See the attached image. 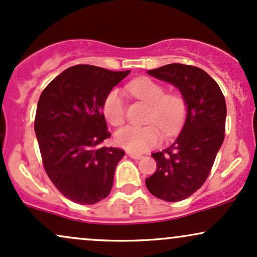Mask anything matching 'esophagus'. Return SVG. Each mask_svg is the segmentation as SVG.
Listing matches in <instances>:
<instances>
[{
    "mask_svg": "<svg viewBox=\"0 0 257 257\" xmlns=\"http://www.w3.org/2000/svg\"><path fill=\"white\" fill-rule=\"evenodd\" d=\"M128 156L133 159H141L144 157V156L140 155V153H134V152H128Z\"/></svg>",
    "mask_w": 257,
    "mask_h": 257,
    "instance_id": "obj_1",
    "label": "esophagus"
}]
</instances>
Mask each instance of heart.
<instances>
[{"label":"heart","instance_id":"1","mask_svg":"<svg viewBox=\"0 0 257 257\" xmlns=\"http://www.w3.org/2000/svg\"><path fill=\"white\" fill-rule=\"evenodd\" d=\"M128 89L138 99L151 105L147 122L156 123L166 134H173L178 131L186 114V102L182 96L179 94H166L163 85L150 78L134 79L128 84ZM102 111L112 125L123 124L125 107L122 93L118 89L108 91L102 104ZM157 125L123 126L116 133L114 140L117 145L131 152H145L162 141V134Z\"/></svg>","mask_w":257,"mask_h":257}]
</instances>
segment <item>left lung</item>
<instances>
[{
    "mask_svg": "<svg viewBox=\"0 0 257 257\" xmlns=\"http://www.w3.org/2000/svg\"><path fill=\"white\" fill-rule=\"evenodd\" d=\"M147 73L178 88L186 102L180 134L166 150L152 153L157 170L145 181L155 197L179 202L202 187L213 168L225 139V96L199 67L169 64Z\"/></svg>",
    "mask_w": 257,
    "mask_h": 257,
    "instance_id": "8db88e82",
    "label": "left lung"
}]
</instances>
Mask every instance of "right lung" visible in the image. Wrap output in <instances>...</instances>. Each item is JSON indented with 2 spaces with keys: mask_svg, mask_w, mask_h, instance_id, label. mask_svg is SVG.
<instances>
[{
  "mask_svg": "<svg viewBox=\"0 0 257 257\" xmlns=\"http://www.w3.org/2000/svg\"><path fill=\"white\" fill-rule=\"evenodd\" d=\"M129 72L76 65L53 79L38 100L35 133L44 169L60 193L78 204L108 196L124 156L123 150L100 145L111 137L104 100Z\"/></svg>",
  "mask_w": 257,
  "mask_h": 257,
  "instance_id": "add662e5",
  "label": "right lung"
}]
</instances>
